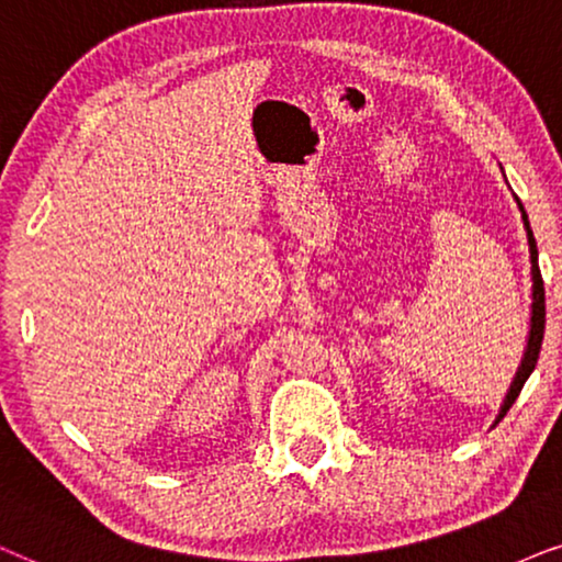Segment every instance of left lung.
<instances>
[{"mask_svg": "<svg viewBox=\"0 0 562 562\" xmlns=\"http://www.w3.org/2000/svg\"><path fill=\"white\" fill-rule=\"evenodd\" d=\"M504 171V169H501ZM516 205H519L521 221H525V231H527V244H529V261H532V313H529V334H527V347H525V357H521L519 370L512 380V387H508L504 403H501V411L496 416V424L506 416V411L514 406V401L519 398L521 387L529 380V375L535 372L537 359H540V349H542V336H544V288H542V274H540V261H537V241L532 236V228H529V218L525 213V205L519 203V198L514 194Z\"/></svg>", "mask_w": 562, "mask_h": 562, "instance_id": "1", "label": "left lung"}]
</instances>
